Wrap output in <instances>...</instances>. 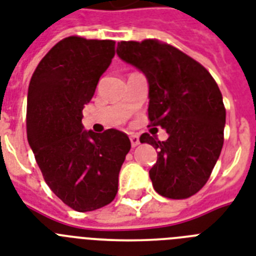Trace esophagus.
I'll use <instances>...</instances> for the list:
<instances>
[{
  "label": "esophagus",
  "mask_w": 256,
  "mask_h": 256,
  "mask_svg": "<svg viewBox=\"0 0 256 256\" xmlns=\"http://www.w3.org/2000/svg\"><path fill=\"white\" fill-rule=\"evenodd\" d=\"M130 142H132V148H136V146H138V144H140V136H130Z\"/></svg>",
  "instance_id": "obj_1"
}]
</instances>
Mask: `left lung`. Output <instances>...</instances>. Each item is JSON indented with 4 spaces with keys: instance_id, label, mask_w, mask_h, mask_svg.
<instances>
[{
    "instance_id": "1",
    "label": "left lung",
    "mask_w": 256,
    "mask_h": 256,
    "mask_svg": "<svg viewBox=\"0 0 256 256\" xmlns=\"http://www.w3.org/2000/svg\"><path fill=\"white\" fill-rule=\"evenodd\" d=\"M116 54L144 74L148 120L168 134L162 142L148 132L140 138L158 148L148 171L154 190L171 199L196 194L223 146L226 108L216 82L199 62L156 40L118 42Z\"/></svg>"
}]
</instances>
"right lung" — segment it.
Returning <instances> with one entry per match:
<instances>
[{
	"mask_svg": "<svg viewBox=\"0 0 256 256\" xmlns=\"http://www.w3.org/2000/svg\"><path fill=\"white\" fill-rule=\"evenodd\" d=\"M116 42L68 37L42 58L30 80L28 140L45 182L80 212L116 198L132 144L124 132L84 130L82 110L116 54Z\"/></svg>",
	"mask_w": 256,
	"mask_h": 256,
	"instance_id": "add662e5",
	"label": "right lung"
}]
</instances>
